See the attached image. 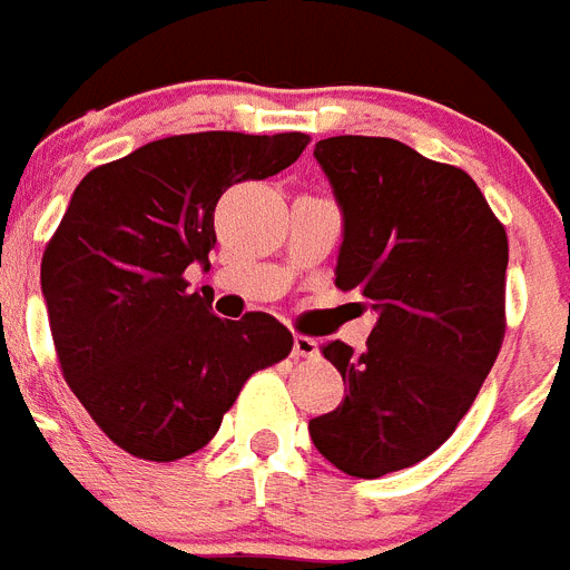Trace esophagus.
Returning <instances> with one entry per match:
<instances>
[{"instance_id":"esophagus-1","label":"esophagus","mask_w":570,"mask_h":570,"mask_svg":"<svg viewBox=\"0 0 570 570\" xmlns=\"http://www.w3.org/2000/svg\"><path fill=\"white\" fill-rule=\"evenodd\" d=\"M320 352L317 341L308 335H294V358H314Z\"/></svg>"}]
</instances>
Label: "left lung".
<instances>
[{"label":"left lung","mask_w":570,"mask_h":570,"mask_svg":"<svg viewBox=\"0 0 570 570\" xmlns=\"http://www.w3.org/2000/svg\"><path fill=\"white\" fill-rule=\"evenodd\" d=\"M343 212L335 285L375 312L366 350L323 346L346 396L308 422L352 478L420 463L454 434L504 341V224L463 168L384 136L314 145Z\"/></svg>","instance_id":"obj_1"}]
</instances>
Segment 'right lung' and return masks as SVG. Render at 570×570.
Returning <instances> with one entry per match:
<instances>
[{"label":"right lung","instance_id":"right-lung-1","mask_svg":"<svg viewBox=\"0 0 570 570\" xmlns=\"http://www.w3.org/2000/svg\"><path fill=\"white\" fill-rule=\"evenodd\" d=\"M305 145V134L168 136L78 183L42 253V296L66 384L127 454H195L244 381L288 358L279 320L215 317L183 274L209 267L220 195L274 177Z\"/></svg>","mask_w":570,"mask_h":570}]
</instances>
